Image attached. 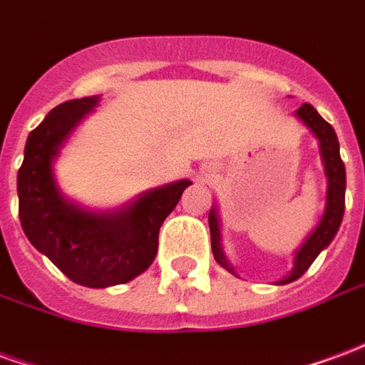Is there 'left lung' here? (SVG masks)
I'll return each instance as SVG.
<instances>
[{
	"instance_id": "obj_1",
	"label": "left lung",
	"mask_w": 365,
	"mask_h": 365,
	"mask_svg": "<svg viewBox=\"0 0 365 365\" xmlns=\"http://www.w3.org/2000/svg\"><path fill=\"white\" fill-rule=\"evenodd\" d=\"M295 115L319 138V148H321V158L322 164H324V174H327V180H329V190H327V207H324V215H322L321 222L311 232V237L307 238L305 245L297 250L295 260H293V269L289 272V275H285L279 282L282 285L295 282V279H299L301 275L305 274L309 266L314 262V258L332 242V238H334V235L340 229L342 217H344L346 170L344 162L340 158V146H338L336 133L317 113L313 105L303 103L295 111ZM209 229H211V248H213L215 260H217V264H221L225 269H229L230 274H235V269H232V266L227 260V256L222 252L221 222H219L217 207H213L209 211Z\"/></svg>"
}]
</instances>
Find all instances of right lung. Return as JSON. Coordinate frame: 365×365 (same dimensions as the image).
Here are the masks:
<instances>
[{
  "label": "right lung",
  "instance_id": "right-lung-1",
  "mask_svg": "<svg viewBox=\"0 0 365 365\" xmlns=\"http://www.w3.org/2000/svg\"><path fill=\"white\" fill-rule=\"evenodd\" d=\"M97 101V96L64 101L31 130L17 193L21 227L31 245L72 282L109 287L130 282L150 266L158 252L160 227L191 182L180 180L146 191L111 213H90L70 203L54 182L52 162Z\"/></svg>",
  "mask_w": 365,
  "mask_h": 365
}]
</instances>
